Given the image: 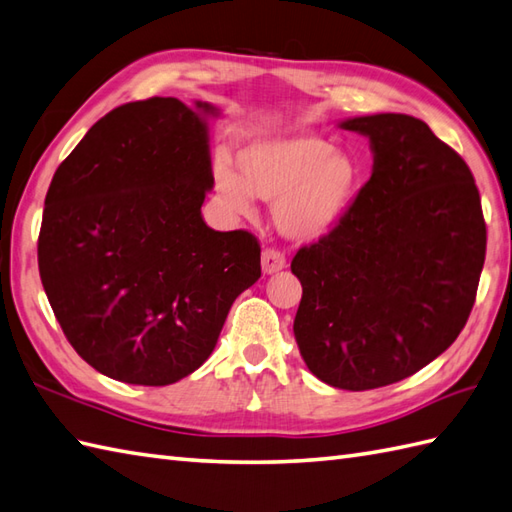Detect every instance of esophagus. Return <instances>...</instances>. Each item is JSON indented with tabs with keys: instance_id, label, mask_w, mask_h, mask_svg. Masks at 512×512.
Segmentation results:
<instances>
[{
	"instance_id": "1",
	"label": "esophagus",
	"mask_w": 512,
	"mask_h": 512,
	"mask_svg": "<svg viewBox=\"0 0 512 512\" xmlns=\"http://www.w3.org/2000/svg\"><path fill=\"white\" fill-rule=\"evenodd\" d=\"M260 265H263V271L269 276V274H276L280 269H285L287 260L278 252V249H265L263 258H260Z\"/></svg>"
}]
</instances>
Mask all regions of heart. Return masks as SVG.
<instances>
[{
	"instance_id": "b5f03b06",
	"label": "heart",
	"mask_w": 512,
	"mask_h": 512,
	"mask_svg": "<svg viewBox=\"0 0 512 512\" xmlns=\"http://www.w3.org/2000/svg\"><path fill=\"white\" fill-rule=\"evenodd\" d=\"M234 175L214 170L217 195L232 212L249 217L254 197L274 203L278 230L293 241H317L346 219L361 186V170L348 151L317 135H265L236 155Z\"/></svg>"
}]
</instances>
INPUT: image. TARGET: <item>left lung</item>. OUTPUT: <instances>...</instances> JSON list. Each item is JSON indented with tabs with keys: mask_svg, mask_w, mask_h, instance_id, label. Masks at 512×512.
Here are the masks:
<instances>
[{
	"mask_svg": "<svg viewBox=\"0 0 512 512\" xmlns=\"http://www.w3.org/2000/svg\"><path fill=\"white\" fill-rule=\"evenodd\" d=\"M339 127L370 140L372 175L331 234L302 247L293 335L317 379L372 390L412 377L460 335L484 267L480 192L423 120L374 113Z\"/></svg>",
	"mask_w": 512,
	"mask_h": 512,
	"instance_id": "1",
	"label": "left lung"
}]
</instances>
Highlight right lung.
<instances>
[{"label":"right lung","mask_w":512,"mask_h":512,"mask_svg":"<svg viewBox=\"0 0 512 512\" xmlns=\"http://www.w3.org/2000/svg\"><path fill=\"white\" fill-rule=\"evenodd\" d=\"M177 98L127 102L56 168L39 232V274L67 342L122 383L195 372L232 302L260 278V245L201 217L214 186L208 118Z\"/></svg>","instance_id":"add662e5"}]
</instances>
